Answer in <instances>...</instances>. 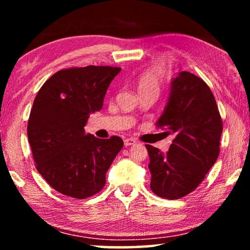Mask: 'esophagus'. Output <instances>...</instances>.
Instances as JSON below:
<instances>
[{
	"mask_svg": "<svg viewBox=\"0 0 250 250\" xmlns=\"http://www.w3.org/2000/svg\"><path fill=\"white\" fill-rule=\"evenodd\" d=\"M137 143V140H134L132 138H128L125 140V146H134Z\"/></svg>",
	"mask_w": 250,
	"mask_h": 250,
	"instance_id": "esophagus-1",
	"label": "esophagus"
}]
</instances>
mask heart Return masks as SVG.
Returning <instances> with one entry per match:
<instances>
[{
  "label": "heart",
  "mask_w": 250,
  "mask_h": 250,
  "mask_svg": "<svg viewBox=\"0 0 250 250\" xmlns=\"http://www.w3.org/2000/svg\"><path fill=\"white\" fill-rule=\"evenodd\" d=\"M164 75H166V69L164 67L160 64V62H155V64L149 67L145 73H143L138 79V89L141 90H155L160 91L161 83Z\"/></svg>",
  "instance_id": "1"
}]
</instances>
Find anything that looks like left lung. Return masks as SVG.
<instances>
[{
    "label": "left lung",
    "instance_id": "obj_1",
    "mask_svg": "<svg viewBox=\"0 0 250 250\" xmlns=\"http://www.w3.org/2000/svg\"><path fill=\"white\" fill-rule=\"evenodd\" d=\"M174 139L163 154L146 145L150 156V188L155 195L177 200L193 192L216 162L223 122L216 100L202 78L181 71L172 80L167 104L156 121Z\"/></svg>",
    "mask_w": 250,
    "mask_h": 250
}]
</instances>
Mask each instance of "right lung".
Masks as SVG:
<instances>
[{
    "mask_svg": "<svg viewBox=\"0 0 250 250\" xmlns=\"http://www.w3.org/2000/svg\"><path fill=\"white\" fill-rule=\"evenodd\" d=\"M119 67L62 69L37 92L27 124L36 168L57 192L83 200L99 193L105 173L124 146L120 137L98 139L84 132L90 113L103 108Z\"/></svg>",
    "mask_w": 250,
    "mask_h": 250,
    "instance_id": "right-lung-1",
    "label": "right lung"
}]
</instances>
